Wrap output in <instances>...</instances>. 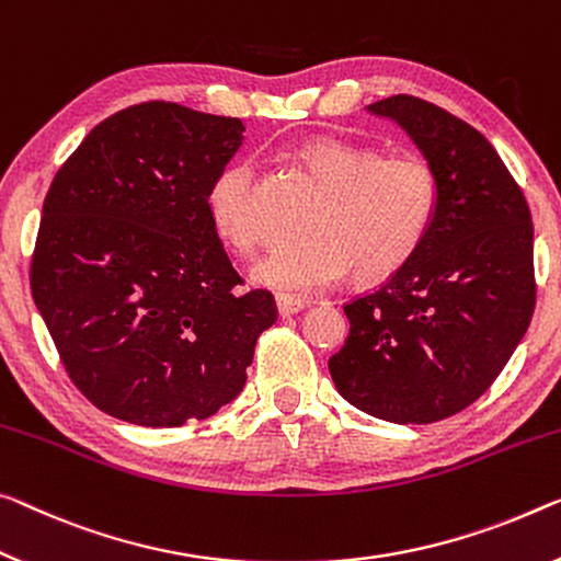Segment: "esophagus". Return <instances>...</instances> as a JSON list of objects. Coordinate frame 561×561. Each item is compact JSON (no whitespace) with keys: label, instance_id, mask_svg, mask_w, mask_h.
<instances>
[{"label":"esophagus","instance_id":"obj_1","mask_svg":"<svg viewBox=\"0 0 561 561\" xmlns=\"http://www.w3.org/2000/svg\"><path fill=\"white\" fill-rule=\"evenodd\" d=\"M275 306H278V313H280L283 318H288V316L300 313V310L306 308V300L288 298V296H278V298H275Z\"/></svg>","mask_w":561,"mask_h":561}]
</instances>
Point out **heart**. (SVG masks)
Returning <instances> with one entry per match:
<instances>
[{"instance_id": "b5f03b06", "label": "heart", "mask_w": 561, "mask_h": 561, "mask_svg": "<svg viewBox=\"0 0 561 561\" xmlns=\"http://www.w3.org/2000/svg\"><path fill=\"white\" fill-rule=\"evenodd\" d=\"M298 158L323 187L308 220V243L278 248L251 271L278 296L306 298L339 283L351 268L378 280L407 265L424 243L438 205V180L424 158L378 154L339 137H316ZM213 228L232 251L251 255L265 240L255 172L232 162L208 191Z\"/></svg>"}]
</instances>
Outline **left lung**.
Masks as SVG:
<instances>
[{"instance_id": "1", "label": "left lung", "mask_w": 561, "mask_h": 561, "mask_svg": "<svg viewBox=\"0 0 561 561\" xmlns=\"http://www.w3.org/2000/svg\"><path fill=\"white\" fill-rule=\"evenodd\" d=\"M366 110L411 137L436 172L438 205L416 255L343 308L351 333L329 368L368 416L434 424L477 401L529 329L531 215L491 142L451 112L411 94Z\"/></svg>"}]
</instances>
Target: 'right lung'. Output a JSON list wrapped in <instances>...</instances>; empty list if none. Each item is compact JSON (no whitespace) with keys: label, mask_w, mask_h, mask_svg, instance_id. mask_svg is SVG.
Returning <instances> with one entry per match:
<instances>
[{"label":"right lung","mask_w":561,"mask_h":561,"mask_svg":"<svg viewBox=\"0 0 561 561\" xmlns=\"http://www.w3.org/2000/svg\"><path fill=\"white\" fill-rule=\"evenodd\" d=\"M245 125L172 102L107 117L51 180L30 286L67 374L137 426L208 419L243 391L278 310L243 290L208 191Z\"/></svg>","instance_id":"1"}]
</instances>
